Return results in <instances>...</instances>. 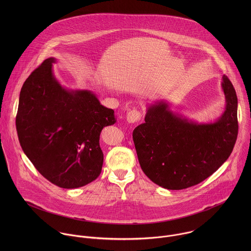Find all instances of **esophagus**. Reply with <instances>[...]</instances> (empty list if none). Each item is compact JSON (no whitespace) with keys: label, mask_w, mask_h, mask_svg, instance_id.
I'll use <instances>...</instances> for the list:
<instances>
[{"label":"esophagus","mask_w":251,"mask_h":251,"mask_svg":"<svg viewBox=\"0 0 251 251\" xmlns=\"http://www.w3.org/2000/svg\"><path fill=\"white\" fill-rule=\"evenodd\" d=\"M140 118H141V113L137 110H131L126 114V121L129 124L137 123L140 120Z\"/></svg>","instance_id":"esophagus-1"}]
</instances>
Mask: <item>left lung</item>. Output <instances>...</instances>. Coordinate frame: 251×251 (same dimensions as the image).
I'll use <instances>...</instances> for the list:
<instances>
[{
  "instance_id": "obj_1",
  "label": "left lung",
  "mask_w": 251,
  "mask_h": 251,
  "mask_svg": "<svg viewBox=\"0 0 251 251\" xmlns=\"http://www.w3.org/2000/svg\"><path fill=\"white\" fill-rule=\"evenodd\" d=\"M222 115L211 123H198L158 100L147 107L145 123L132 137L145 175L157 185L179 190L210 177L228 159L238 136V99L226 75Z\"/></svg>"
}]
</instances>
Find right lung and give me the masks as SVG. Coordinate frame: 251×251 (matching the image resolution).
<instances>
[{
  "mask_svg": "<svg viewBox=\"0 0 251 251\" xmlns=\"http://www.w3.org/2000/svg\"><path fill=\"white\" fill-rule=\"evenodd\" d=\"M46 59L20 92L16 129L24 153L36 170L63 188H77L97 179L102 168L100 136L117 119L89 90H70Z\"/></svg>",
  "mask_w": 251,
  "mask_h": 251,
  "instance_id": "right-lung-1",
  "label": "right lung"
}]
</instances>
